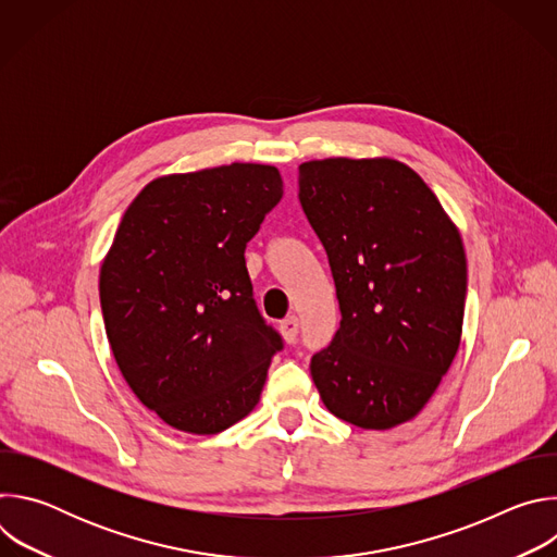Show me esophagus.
Listing matches in <instances>:
<instances>
[{"mask_svg": "<svg viewBox=\"0 0 557 557\" xmlns=\"http://www.w3.org/2000/svg\"><path fill=\"white\" fill-rule=\"evenodd\" d=\"M297 331H299V320H297L295 314H288L286 320L280 322V333H282V337H284L286 344H295Z\"/></svg>", "mask_w": 557, "mask_h": 557, "instance_id": "obj_1", "label": "esophagus"}]
</instances>
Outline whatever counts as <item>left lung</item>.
I'll return each mask as SVG.
<instances>
[{"label": "left lung", "mask_w": 557, "mask_h": 557, "mask_svg": "<svg viewBox=\"0 0 557 557\" xmlns=\"http://www.w3.org/2000/svg\"><path fill=\"white\" fill-rule=\"evenodd\" d=\"M299 202L335 277L342 324L312 355L324 406L363 430L414 419L462 333L467 260L434 191L394 158L299 165Z\"/></svg>", "instance_id": "left-lung-1"}]
</instances>
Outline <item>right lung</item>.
<instances>
[{"mask_svg":"<svg viewBox=\"0 0 557 557\" xmlns=\"http://www.w3.org/2000/svg\"><path fill=\"white\" fill-rule=\"evenodd\" d=\"M282 194L273 165L170 174L143 187L116 228L99 277L108 342L138 401L181 432L245 419L282 350L245 262Z\"/></svg>","mask_w":557,"mask_h":557,"instance_id":"add662e5","label":"right lung"}]
</instances>
